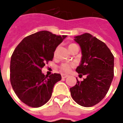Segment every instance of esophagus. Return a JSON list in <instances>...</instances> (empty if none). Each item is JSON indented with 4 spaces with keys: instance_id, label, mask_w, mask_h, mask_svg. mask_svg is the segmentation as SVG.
Segmentation results:
<instances>
[{
    "instance_id": "1",
    "label": "esophagus",
    "mask_w": 123,
    "mask_h": 123,
    "mask_svg": "<svg viewBox=\"0 0 123 123\" xmlns=\"http://www.w3.org/2000/svg\"><path fill=\"white\" fill-rule=\"evenodd\" d=\"M68 77V74H62V77L63 79L66 78V77Z\"/></svg>"
}]
</instances>
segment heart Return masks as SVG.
I'll use <instances>...</instances> for the list:
<instances>
[{"instance_id": "obj_1", "label": "heart", "mask_w": 123, "mask_h": 123, "mask_svg": "<svg viewBox=\"0 0 123 123\" xmlns=\"http://www.w3.org/2000/svg\"><path fill=\"white\" fill-rule=\"evenodd\" d=\"M75 45L74 44H70L68 46V48L70 49V47H72L73 46ZM56 53V50L55 51V53ZM74 66V64L73 63H71V62H64V63H62L59 66V68L60 70L62 71V72H64V73H69L71 69L73 68Z\"/></svg>"}]
</instances>
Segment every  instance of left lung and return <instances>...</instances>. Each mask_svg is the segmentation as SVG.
Wrapping results in <instances>:
<instances>
[{"label": "left lung", "mask_w": 123, "mask_h": 123, "mask_svg": "<svg viewBox=\"0 0 123 123\" xmlns=\"http://www.w3.org/2000/svg\"><path fill=\"white\" fill-rule=\"evenodd\" d=\"M82 52L81 63L76 69L86 79L70 88L73 100L83 107L97 105L105 97L114 78V55L107 45L90 33L75 37Z\"/></svg>", "instance_id": "8db88e82"}]
</instances>
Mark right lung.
I'll return each mask as SVG.
<instances>
[{
  "label": "right lung",
  "mask_w": 123,
  "mask_h": 123,
  "mask_svg": "<svg viewBox=\"0 0 123 123\" xmlns=\"http://www.w3.org/2000/svg\"><path fill=\"white\" fill-rule=\"evenodd\" d=\"M66 36L42 31L26 36L15 49L10 62V81L18 98L31 107H39L49 101L54 85L61 74L42 73L52 61L57 46Z\"/></svg>",
  "instance_id": "obj_1"
}]
</instances>
